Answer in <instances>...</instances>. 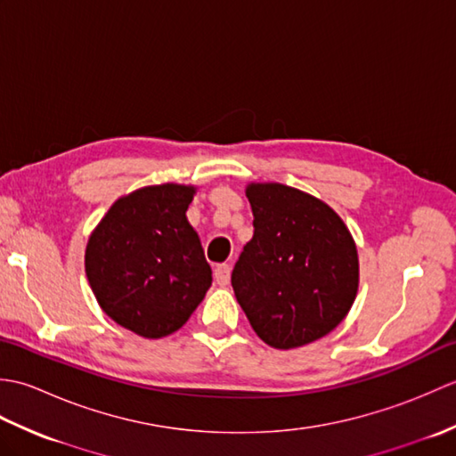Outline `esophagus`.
Here are the masks:
<instances>
[{
    "instance_id": "1",
    "label": "esophagus",
    "mask_w": 456,
    "mask_h": 456,
    "mask_svg": "<svg viewBox=\"0 0 456 456\" xmlns=\"http://www.w3.org/2000/svg\"><path fill=\"white\" fill-rule=\"evenodd\" d=\"M213 278L219 286H227L231 280V266L229 265H217L216 270H213Z\"/></svg>"
}]
</instances>
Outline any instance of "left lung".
I'll return each instance as SVG.
<instances>
[{
    "label": "left lung",
    "mask_w": 456,
    "mask_h": 456,
    "mask_svg": "<svg viewBox=\"0 0 456 456\" xmlns=\"http://www.w3.org/2000/svg\"><path fill=\"white\" fill-rule=\"evenodd\" d=\"M255 235L231 274L255 333L288 351L331 333L358 292L351 231L325 201L278 182H250Z\"/></svg>",
    "instance_id": "left-lung-1"
}]
</instances>
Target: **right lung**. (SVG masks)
<instances>
[{
	"mask_svg": "<svg viewBox=\"0 0 456 456\" xmlns=\"http://www.w3.org/2000/svg\"><path fill=\"white\" fill-rule=\"evenodd\" d=\"M196 186L160 183L115 200L86 245V276L100 307L144 338L188 322L211 286L201 240L186 217Z\"/></svg>",
	"mask_w": 456,
	"mask_h": 456,
	"instance_id": "add662e5",
	"label": "right lung"
}]
</instances>
